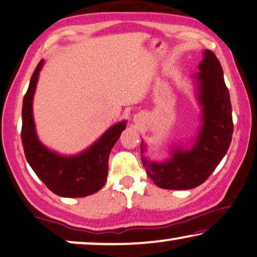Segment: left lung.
<instances>
[{
  "instance_id": "8db88e82",
  "label": "left lung",
  "mask_w": 257,
  "mask_h": 257,
  "mask_svg": "<svg viewBox=\"0 0 257 257\" xmlns=\"http://www.w3.org/2000/svg\"><path fill=\"white\" fill-rule=\"evenodd\" d=\"M195 73V96L201 108V125L191 147L175 146L170 157L162 162L145 156L141 141V161L146 172L164 189H191L199 186L214 172L230 147L233 133L230 94L223 69L216 55L203 51V60Z\"/></svg>"
}]
</instances>
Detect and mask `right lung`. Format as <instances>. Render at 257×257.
<instances>
[{"instance_id": "1", "label": "right lung", "mask_w": 257, "mask_h": 257, "mask_svg": "<svg viewBox=\"0 0 257 257\" xmlns=\"http://www.w3.org/2000/svg\"><path fill=\"white\" fill-rule=\"evenodd\" d=\"M43 64V60L39 62L23 100L22 142L26 160L35 175L55 194L63 197L94 194L104 186L109 154L127 121L113 124L93 145L76 155H62L47 148L39 140L33 118V97Z\"/></svg>"}]
</instances>
